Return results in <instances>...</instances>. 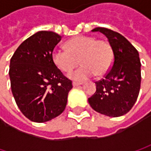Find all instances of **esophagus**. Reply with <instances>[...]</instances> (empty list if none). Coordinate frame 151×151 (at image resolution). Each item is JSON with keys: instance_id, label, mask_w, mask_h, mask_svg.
Segmentation results:
<instances>
[{"instance_id": "esophagus-1", "label": "esophagus", "mask_w": 151, "mask_h": 151, "mask_svg": "<svg viewBox=\"0 0 151 151\" xmlns=\"http://www.w3.org/2000/svg\"><path fill=\"white\" fill-rule=\"evenodd\" d=\"M80 85H82V83H78V82H75V81L73 82V86H80Z\"/></svg>"}]
</instances>
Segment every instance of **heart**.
Returning <instances> with one entry per match:
<instances>
[{
  "label": "heart",
  "instance_id": "heart-1",
  "mask_svg": "<svg viewBox=\"0 0 151 151\" xmlns=\"http://www.w3.org/2000/svg\"><path fill=\"white\" fill-rule=\"evenodd\" d=\"M65 46L66 50L55 49L52 51V61L60 71L67 73L80 63L82 66L70 74L74 80L83 81L95 74L105 75L113 65V48L105 40L78 36L67 41Z\"/></svg>",
  "mask_w": 151,
  "mask_h": 151
}]
</instances>
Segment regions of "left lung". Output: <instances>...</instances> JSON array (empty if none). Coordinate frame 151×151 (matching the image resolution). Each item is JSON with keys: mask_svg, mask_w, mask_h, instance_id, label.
I'll use <instances>...</instances> for the list:
<instances>
[{"mask_svg": "<svg viewBox=\"0 0 151 151\" xmlns=\"http://www.w3.org/2000/svg\"><path fill=\"white\" fill-rule=\"evenodd\" d=\"M93 32L105 35L113 48L114 63L104 78L95 82L96 92L88 99L92 108L110 117L127 114L136 103L141 86L139 53L123 36L106 28Z\"/></svg>", "mask_w": 151, "mask_h": 151, "instance_id": "1", "label": "left lung"}]
</instances>
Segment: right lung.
Segmentation results:
<instances>
[{"label": "right lung", "mask_w": 151, "mask_h": 151, "mask_svg": "<svg viewBox=\"0 0 151 151\" xmlns=\"http://www.w3.org/2000/svg\"><path fill=\"white\" fill-rule=\"evenodd\" d=\"M62 37L38 31L23 41L10 59L9 78L16 105L30 121L45 122L65 110L72 81L52 61Z\"/></svg>", "instance_id": "add662e5"}]
</instances>
